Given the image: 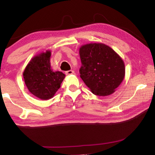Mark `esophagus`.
<instances>
[{"instance_id":"1","label":"esophagus","mask_w":155,"mask_h":155,"mask_svg":"<svg viewBox=\"0 0 155 155\" xmlns=\"http://www.w3.org/2000/svg\"><path fill=\"white\" fill-rule=\"evenodd\" d=\"M74 74V70H68L66 72H65V74L66 75H72Z\"/></svg>"}]
</instances>
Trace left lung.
<instances>
[{
  "label": "left lung",
  "instance_id": "obj_1",
  "mask_svg": "<svg viewBox=\"0 0 155 155\" xmlns=\"http://www.w3.org/2000/svg\"><path fill=\"white\" fill-rule=\"evenodd\" d=\"M81 78L94 94L107 96L114 92L125 76L124 62L111 47L90 43L79 48Z\"/></svg>",
  "mask_w": 155,
  "mask_h": 155
}]
</instances>
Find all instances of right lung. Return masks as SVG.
<instances>
[{"mask_svg": "<svg viewBox=\"0 0 155 155\" xmlns=\"http://www.w3.org/2000/svg\"><path fill=\"white\" fill-rule=\"evenodd\" d=\"M51 56L49 50L38 54L30 60L23 72L28 91L43 101L54 96L65 77L63 72L51 69Z\"/></svg>", "mask_w": 155, "mask_h": 155, "instance_id": "add662e5", "label": "right lung"}]
</instances>
